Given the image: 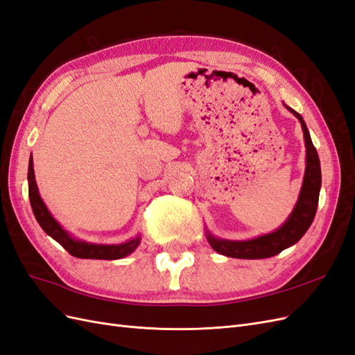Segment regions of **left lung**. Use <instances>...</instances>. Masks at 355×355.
Segmentation results:
<instances>
[{
	"instance_id": "1",
	"label": "left lung",
	"mask_w": 355,
	"mask_h": 355,
	"mask_svg": "<svg viewBox=\"0 0 355 355\" xmlns=\"http://www.w3.org/2000/svg\"><path fill=\"white\" fill-rule=\"evenodd\" d=\"M286 105V104H284ZM286 108L290 113L295 114L303 130V138H305L306 147V168L305 175H303V183L300 187V193L295 208H293L288 218L282 225L270 232V234L260 235L252 239L245 241H230L217 238L207 229V239L212 250L220 252V254L234 259H266L277 256L282 250H286L306 234V230L312 225L313 217H315L318 207V196L321 189V166L320 159L315 147L312 144L311 135L303 117L293 108Z\"/></svg>"
}]
</instances>
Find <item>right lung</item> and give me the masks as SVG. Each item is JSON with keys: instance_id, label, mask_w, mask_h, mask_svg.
<instances>
[{"instance_id": "obj_1", "label": "right lung", "mask_w": 355, "mask_h": 355, "mask_svg": "<svg viewBox=\"0 0 355 355\" xmlns=\"http://www.w3.org/2000/svg\"><path fill=\"white\" fill-rule=\"evenodd\" d=\"M28 193L29 202L38 225L46 232L49 236H52L56 242H59L71 256L78 259H96V260H117L129 256L139 245L141 236H135L121 244H92L82 239H77L59 225V223L50 214L42 196L38 193L35 174H34V162L33 156L29 157L28 165Z\"/></svg>"}]
</instances>
